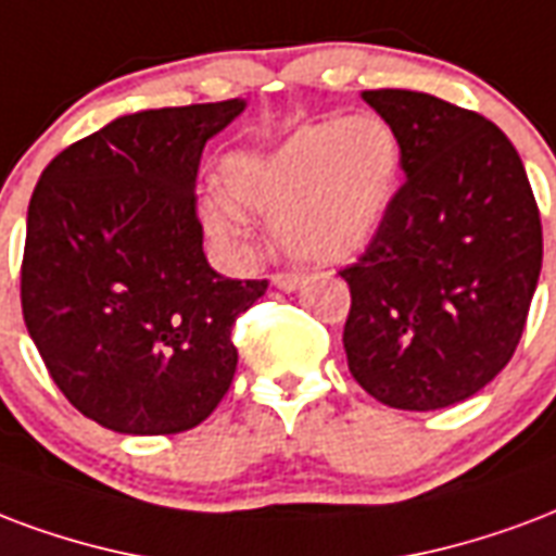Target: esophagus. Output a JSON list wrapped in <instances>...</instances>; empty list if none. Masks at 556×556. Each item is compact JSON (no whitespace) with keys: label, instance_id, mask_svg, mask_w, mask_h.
Returning a JSON list of instances; mask_svg holds the SVG:
<instances>
[{"label":"esophagus","instance_id":"esophagus-1","mask_svg":"<svg viewBox=\"0 0 556 556\" xmlns=\"http://www.w3.org/2000/svg\"><path fill=\"white\" fill-rule=\"evenodd\" d=\"M270 282H274L279 291H298L300 286H303V277H300V274H274Z\"/></svg>","mask_w":556,"mask_h":556}]
</instances>
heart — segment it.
Here are the masks:
<instances>
[{"label": "heart", "instance_id": "heart-1", "mask_svg": "<svg viewBox=\"0 0 556 556\" xmlns=\"http://www.w3.org/2000/svg\"><path fill=\"white\" fill-rule=\"evenodd\" d=\"M401 147L380 117L320 121L300 126L274 150L226 159V191L203 197L205 229L238 244L244 208L277 217L279 247L312 265H339L374 244L392 212Z\"/></svg>", "mask_w": 556, "mask_h": 556}]
</instances>
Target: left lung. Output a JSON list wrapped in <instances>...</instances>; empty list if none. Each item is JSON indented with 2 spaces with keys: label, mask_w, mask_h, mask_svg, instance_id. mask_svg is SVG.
Listing matches in <instances>:
<instances>
[{
  "label": "left lung",
  "mask_w": 556,
  "mask_h": 556,
  "mask_svg": "<svg viewBox=\"0 0 556 556\" xmlns=\"http://www.w3.org/2000/svg\"><path fill=\"white\" fill-rule=\"evenodd\" d=\"M362 100L392 126L406 182L341 270L348 368L380 404L430 413L513 359L542 270L540 208L516 147L477 111L397 88Z\"/></svg>",
  "instance_id": "8db88e82"
}]
</instances>
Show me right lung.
Wrapping results in <instances>:
<instances>
[{"label":"right lung","instance_id":"obj_1","mask_svg":"<svg viewBox=\"0 0 556 556\" xmlns=\"http://www.w3.org/2000/svg\"><path fill=\"white\" fill-rule=\"evenodd\" d=\"M244 100L126 114L59 152L28 203L23 318L49 377L114 433L167 435L215 413L236 377L232 324L267 279L203 253L197 170Z\"/></svg>","mask_w":556,"mask_h":556}]
</instances>
